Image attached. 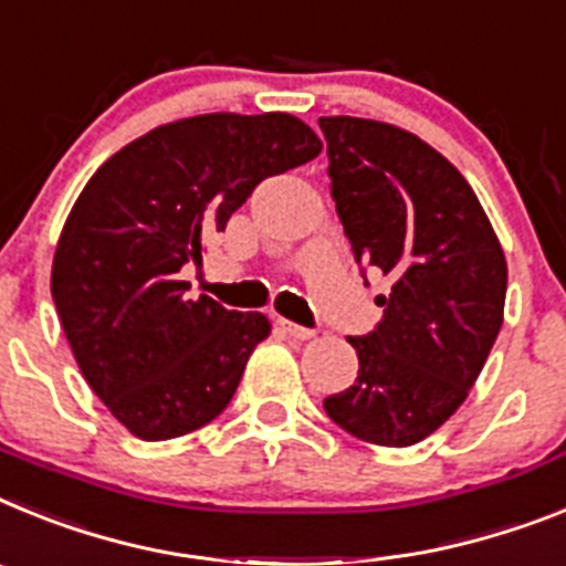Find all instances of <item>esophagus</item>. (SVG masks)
Instances as JSON below:
<instances>
[{"label":"esophagus","instance_id":"1","mask_svg":"<svg viewBox=\"0 0 566 566\" xmlns=\"http://www.w3.org/2000/svg\"><path fill=\"white\" fill-rule=\"evenodd\" d=\"M282 331L287 333V336H293V338H298V342H307V338H313L316 336V331H311V327H302V324H293V322H287V318H282Z\"/></svg>","mask_w":566,"mask_h":566}]
</instances>
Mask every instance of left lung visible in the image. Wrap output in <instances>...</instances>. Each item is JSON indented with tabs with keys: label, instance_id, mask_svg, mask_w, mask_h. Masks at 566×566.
Returning a JSON list of instances; mask_svg holds the SVG:
<instances>
[{
	"label": "left lung",
	"instance_id": "left-lung-1",
	"mask_svg": "<svg viewBox=\"0 0 566 566\" xmlns=\"http://www.w3.org/2000/svg\"><path fill=\"white\" fill-rule=\"evenodd\" d=\"M336 213L358 262L392 282L358 376L324 399L342 430L410 447L439 430L475 385L504 322L507 259L473 188L410 130L322 116Z\"/></svg>",
	"mask_w": 566,
	"mask_h": 566
}]
</instances>
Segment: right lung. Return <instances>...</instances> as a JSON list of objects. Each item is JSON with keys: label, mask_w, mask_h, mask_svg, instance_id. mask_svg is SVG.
<instances>
[{"label": "right lung", "mask_w": 566, "mask_h": 566, "mask_svg": "<svg viewBox=\"0 0 566 566\" xmlns=\"http://www.w3.org/2000/svg\"><path fill=\"white\" fill-rule=\"evenodd\" d=\"M318 154L290 113H201L125 145L78 193L51 293L78 370L136 439H176L230 405L270 318L188 298L179 273L259 181Z\"/></svg>", "instance_id": "obj_1"}]
</instances>
